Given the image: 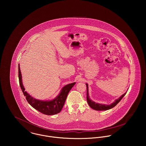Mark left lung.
Wrapping results in <instances>:
<instances>
[{"label":"left lung","instance_id":"1","mask_svg":"<svg viewBox=\"0 0 146 146\" xmlns=\"http://www.w3.org/2000/svg\"><path fill=\"white\" fill-rule=\"evenodd\" d=\"M86 100H87L88 104L92 108H93L95 110H97V111L108 110L109 109H111V108L114 107L121 100V99L124 97V96L126 93H125L124 94H123L119 98L116 100L115 101V102H114L112 104H110V105L100 104H97V103L92 101V100H90V99L89 98V93H88V84H86Z\"/></svg>","mask_w":146,"mask_h":146}]
</instances>
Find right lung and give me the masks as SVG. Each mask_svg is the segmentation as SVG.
Instances as JSON below:
<instances>
[{
  "label": "right lung",
  "instance_id": "right-lung-1",
  "mask_svg": "<svg viewBox=\"0 0 146 146\" xmlns=\"http://www.w3.org/2000/svg\"><path fill=\"white\" fill-rule=\"evenodd\" d=\"M19 78L21 90L23 95L26 97V99L28 103L38 111L46 115H53L61 112L70 90L76 83L69 84L64 86L60 94L53 100L49 101H42L34 98L25 91V88L22 82L20 64H19Z\"/></svg>",
  "mask_w": 146,
  "mask_h": 146
}]
</instances>
